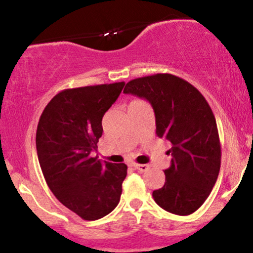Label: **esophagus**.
Wrapping results in <instances>:
<instances>
[{
	"mask_svg": "<svg viewBox=\"0 0 253 253\" xmlns=\"http://www.w3.org/2000/svg\"><path fill=\"white\" fill-rule=\"evenodd\" d=\"M132 167L134 168L135 170L140 171V172H146V171L149 170V165H146V164H136V163H133Z\"/></svg>",
	"mask_w": 253,
	"mask_h": 253,
	"instance_id": "34e87169",
	"label": "esophagus"
}]
</instances>
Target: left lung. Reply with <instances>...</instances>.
Wrapping results in <instances>:
<instances>
[{"mask_svg": "<svg viewBox=\"0 0 253 253\" xmlns=\"http://www.w3.org/2000/svg\"><path fill=\"white\" fill-rule=\"evenodd\" d=\"M125 94L145 98L156 117V133L172 144L165 183L152 193L159 207L189 215L210 196L221 164L216 121L210 104L189 82L171 74L129 81Z\"/></svg>", "mask_w": 253, "mask_h": 253, "instance_id": "obj_1", "label": "left lung"}]
</instances>
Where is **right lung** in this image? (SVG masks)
<instances>
[{
  "mask_svg": "<svg viewBox=\"0 0 253 253\" xmlns=\"http://www.w3.org/2000/svg\"><path fill=\"white\" fill-rule=\"evenodd\" d=\"M125 82L65 89L43 109L37 153L53 195L84 220H97L120 201L127 165L92 157L102 135V118Z\"/></svg>",
  "mask_w": 253,
  "mask_h": 253,
  "instance_id": "right-lung-1",
  "label": "right lung"
}]
</instances>
